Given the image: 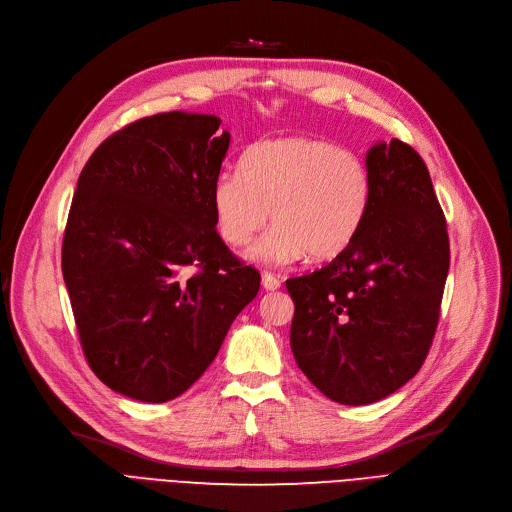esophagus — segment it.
<instances>
[{"instance_id":"obj_1","label":"esophagus","mask_w":512,"mask_h":512,"mask_svg":"<svg viewBox=\"0 0 512 512\" xmlns=\"http://www.w3.org/2000/svg\"><path fill=\"white\" fill-rule=\"evenodd\" d=\"M261 284H263L265 290H278L280 288V280L274 274H267V272L261 276Z\"/></svg>"}]
</instances>
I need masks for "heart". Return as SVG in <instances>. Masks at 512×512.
<instances>
[{
    "instance_id": "obj_1",
    "label": "heart",
    "mask_w": 512,
    "mask_h": 512,
    "mask_svg": "<svg viewBox=\"0 0 512 512\" xmlns=\"http://www.w3.org/2000/svg\"><path fill=\"white\" fill-rule=\"evenodd\" d=\"M373 178L367 161L334 141L284 137L251 145L238 172H222L211 184L215 228L230 247L267 265H288L307 253L321 261L340 255L359 234L369 211Z\"/></svg>"
}]
</instances>
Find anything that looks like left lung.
Returning <instances> with one entry per match:
<instances>
[{
  "instance_id": "1",
  "label": "left lung",
  "mask_w": 512,
  "mask_h": 512,
  "mask_svg": "<svg viewBox=\"0 0 512 512\" xmlns=\"http://www.w3.org/2000/svg\"><path fill=\"white\" fill-rule=\"evenodd\" d=\"M365 222L336 259L290 278V348L309 382L340 405H371L405 386L432 346L450 245L421 155L392 139L367 151Z\"/></svg>"
}]
</instances>
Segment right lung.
<instances>
[{
    "instance_id": "obj_1",
    "label": "right lung",
    "mask_w": 512,
    "mask_h": 512,
    "mask_svg": "<svg viewBox=\"0 0 512 512\" xmlns=\"http://www.w3.org/2000/svg\"><path fill=\"white\" fill-rule=\"evenodd\" d=\"M220 124L141 118L105 139L76 182L62 274L78 338L97 378L134 400L191 388L259 292V272L215 230L211 184L230 147Z\"/></svg>"
}]
</instances>
